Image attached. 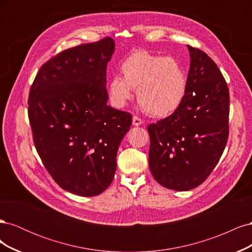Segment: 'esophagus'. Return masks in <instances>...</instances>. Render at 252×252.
<instances>
[{"label":"esophagus","mask_w":252,"mask_h":252,"mask_svg":"<svg viewBox=\"0 0 252 252\" xmlns=\"http://www.w3.org/2000/svg\"><path fill=\"white\" fill-rule=\"evenodd\" d=\"M142 123H143V122H142L141 118H139L138 116H134V117L132 118V124H133L134 126H140Z\"/></svg>","instance_id":"esophagus-1"}]
</instances>
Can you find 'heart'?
<instances>
[{"mask_svg": "<svg viewBox=\"0 0 252 252\" xmlns=\"http://www.w3.org/2000/svg\"><path fill=\"white\" fill-rule=\"evenodd\" d=\"M119 75L108 83V95L116 107H123L136 90L141 108L156 118L177 111L187 94V74L177 59L147 50L132 51L121 63Z\"/></svg>", "mask_w": 252, "mask_h": 252, "instance_id": "obj_1", "label": "heart"}]
</instances>
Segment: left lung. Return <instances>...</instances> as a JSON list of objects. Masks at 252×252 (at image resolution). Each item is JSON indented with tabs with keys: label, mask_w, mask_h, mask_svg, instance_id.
<instances>
[{
	"label": "left lung",
	"mask_w": 252,
	"mask_h": 252,
	"mask_svg": "<svg viewBox=\"0 0 252 252\" xmlns=\"http://www.w3.org/2000/svg\"><path fill=\"white\" fill-rule=\"evenodd\" d=\"M187 94L181 107L149 124V168L162 186L185 191L201 185L220 157L229 135V89L213 60L188 45Z\"/></svg>",
	"instance_id": "1"
}]
</instances>
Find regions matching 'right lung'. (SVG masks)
Masks as SVG:
<instances>
[{"label":"right lung","instance_id":"obj_1","mask_svg":"<svg viewBox=\"0 0 252 252\" xmlns=\"http://www.w3.org/2000/svg\"><path fill=\"white\" fill-rule=\"evenodd\" d=\"M109 36L59 52L45 62L29 91L28 118L45 168L57 184L81 196L108 188L117 152L132 116L107 104Z\"/></svg>","mask_w":252,"mask_h":252}]
</instances>
